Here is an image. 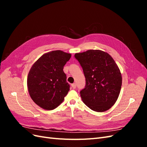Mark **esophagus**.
Instances as JSON below:
<instances>
[{"mask_svg":"<svg viewBox=\"0 0 147 147\" xmlns=\"http://www.w3.org/2000/svg\"><path fill=\"white\" fill-rule=\"evenodd\" d=\"M72 87L73 89H75V88H76V84H75V83L72 84Z\"/></svg>","mask_w":147,"mask_h":147,"instance_id":"34e87169","label":"esophagus"}]
</instances>
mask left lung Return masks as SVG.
Returning a JSON list of instances; mask_svg holds the SVG:
<instances>
[{
	"label": "left lung",
	"instance_id": "1",
	"mask_svg": "<svg viewBox=\"0 0 147 147\" xmlns=\"http://www.w3.org/2000/svg\"><path fill=\"white\" fill-rule=\"evenodd\" d=\"M83 69L86 85L80 92L83 102L90 109L103 112L116 102L122 84L118 65L107 53L90 50L76 53Z\"/></svg>",
	"mask_w": 147,
	"mask_h": 147
}]
</instances>
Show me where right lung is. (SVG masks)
<instances>
[{
    "label": "right lung",
    "instance_id": "add662e5",
    "mask_svg": "<svg viewBox=\"0 0 147 147\" xmlns=\"http://www.w3.org/2000/svg\"><path fill=\"white\" fill-rule=\"evenodd\" d=\"M71 57L61 50L48 52L33 64L28 76V88L31 99L45 110H53L63 102L70 85L63 68Z\"/></svg>",
    "mask_w": 147,
    "mask_h": 147
}]
</instances>
